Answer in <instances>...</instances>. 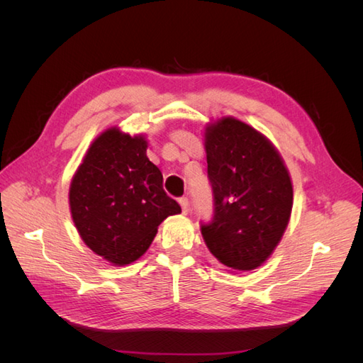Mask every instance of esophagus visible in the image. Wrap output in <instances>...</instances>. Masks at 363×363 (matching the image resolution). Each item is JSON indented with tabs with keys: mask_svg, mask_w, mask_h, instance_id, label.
I'll return each instance as SVG.
<instances>
[{
	"mask_svg": "<svg viewBox=\"0 0 363 363\" xmlns=\"http://www.w3.org/2000/svg\"><path fill=\"white\" fill-rule=\"evenodd\" d=\"M179 203H180V206H182V212H183V213H188V211H189V200H188V196H182V199H179Z\"/></svg>",
	"mask_w": 363,
	"mask_h": 363,
	"instance_id": "34e87169",
	"label": "esophagus"
}]
</instances>
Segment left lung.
Listing matches in <instances>:
<instances>
[{
    "mask_svg": "<svg viewBox=\"0 0 363 363\" xmlns=\"http://www.w3.org/2000/svg\"><path fill=\"white\" fill-rule=\"evenodd\" d=\"M213 218L201 224L207 248L236 271L260 267L288 227L294 192L289 172L271 142L235 118L204 133Z\"/></svg>",
    "mask_w": 363,
    "mask_h": 363,
    "instance_id": "obj_1",
    "label": "left lung"
}]
</instances>
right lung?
I'll use <instances>...</instances> for the list:
<instances>
[{
    "label": "right lung",
    "instance_id": "obj_1",
    "mask_svg": "<svg viewBox=\"0 0 363 363\" xmlns=\"http://www.w3.org/2000/svg\"><path fill=\"white\" fill-rule=\"evenodd\" d=\"M144 136L112 127L87 150L69 186L72 221L83 242L113 265H128L151 245L157 227L182 212L163 191Z\"/></svg>",
    "mask_w": 363,
    "mask_h": 363
}]
</instances>
